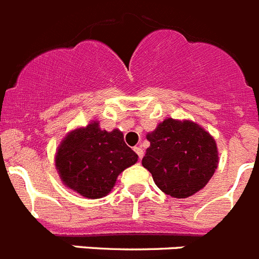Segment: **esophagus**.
Returning a JSON list of instances; mask_svg holds the SVG:
<instances>
[{"instance_id": "obj_1", "label": "esophagus", "mask_w": 259, "mask_h": 259, "mask_svg": "<svg viewBox=\"0 0 259 259\" xmlns=\"http://www.w3.org/2000/svg\"><path fill=\"white\" fill-rule=\"evenodd\" d=\"M134 151H136V154L138 155V157H139V160H141V159L143 157V155H145V152H143V148L142 147H134Z\"/></svg>"}]
</instances>
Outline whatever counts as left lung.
Listing matches in <instances>:
<instances>
[{"label":"left lung","instance_id":"left-lung-1","mask_svg":"<svg viewBox=\"0 0 259 259\" xmlns=\"http://www.w3.org/2000/svg\"><path fill=\"white\" fill-rule=\"evenodd\" d=\"M150 147L142 159L161 192L188 198L204 188L218 167L217 143L192 121L167 118L147 134Z\"/></svg>","mask_w":259,"mask_h":259}]
</instances>
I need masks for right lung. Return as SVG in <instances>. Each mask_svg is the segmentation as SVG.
Masks as SVG:
<instances>
[{
    "mask_svg": "<svg viewBox=\"0 0 259 259\" xmlns=\"http://www.w3.org/2000/svg\"><path fill=\"white\" fill-rule=\"evenodd\" d=\"M137 160L138 155L125 143L122 133H108L91 122L62 141L56 167L67 188L96 199L111 192L117 176Z\"/></svg>",
    "mask_w": 259,
    "mask_h": 259,
    "instance_id": "1",
    "label": "right lung"
}]
</instances>
